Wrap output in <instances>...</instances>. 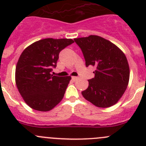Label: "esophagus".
Instances as JSON below:
<instances>
[{
	"instance_id": "34e87169",
	"label": "esophagus",
	"mask_w": 146,
	"mask_h": 146,
	"mask_svg": "<svg viewBox=\"0 0 146 146\" xmlns=\"http://www.w3.org/2000/svg\"><path fill=\"white\" fill-rule=\"evenodd\" d=\"M78 78H79L77 77V76H73V77H72V80H74V81L77 80Z\"/></svg>"
}]
</instances>
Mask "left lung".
<instances>
[{
    "mask_svg": "<svg viewBox=\"0 0 146 146\" xmlns=\"http://www.w3.org/2000/svg\"><path fill=\"white\" fill-rule=\"evenodd\" d=\"M81 49L85 66H94L95 77L82 95L102 108L115 104L121 98L129 80V66L126 56L110 41L96 35L74 39Z\"/></svg>",
    "mask_w": 146,
    "mask_h": 146,
    "instance_id": "1",
    "label": "left lung"
}]
</instances>
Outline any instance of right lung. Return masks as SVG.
Instances as JSON below:
<instances>
[{
    "instance_id": "right-lung-1",
    "label": "right lung",
    "mask_w": 146,
    "mask_h": 146,
    "mask_svg": "<svg viewBox=\"0 0 146 146\" xmlns=\"http://www.w3.org/2000/svg\"><path fill=\"white\" fill-rule=\"evenodd\" d=\"M71 39L47 38L27 47L15 69L17 89L25 102L35 110L47 111L62 100L70 76L51 75L61 51L73 44Z\"/></svg>"
}]
</instances>
